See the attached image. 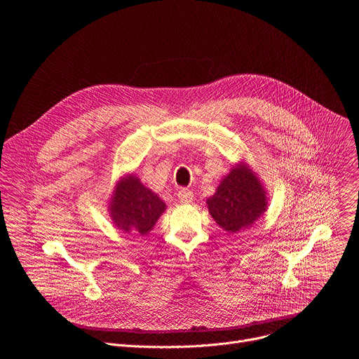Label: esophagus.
Here are the masks:
<instances>
[{"label":"esophagus","mask_w":359,"mask_h":359,"mask_svg":"<svg viewBox=\"0 0 359 359\" xmlns=\"http://www.w3.org/2000/svg\"><path fill=\"white\" fill-rule=\"evenodd\" d=\"M177 197L182 203H191L193 198H194V194L191 190L189 189H180L179 193H177Z\"/></svg>","instance_id":"obj_1"}]
</instances>
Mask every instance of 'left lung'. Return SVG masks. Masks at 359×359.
I'll return each instance as SVG.
<instances>
[{
    "label": "left lung",
    "instance_id": "8db88e82",
    "mask_svg": "<svg viewBox=\"0 0 359 359\" xmlns=\"http://www.w3.org/2000/svg\"><path fill=\"white\" fill-rule=\"evenodd\" d=\"M215 222L229 233L250 229L269 209L266 186L244 161L236 163L208 198Z\"/></svg>",
    "mask_w": 359,
    "mask_h": 359
}]
</instances>
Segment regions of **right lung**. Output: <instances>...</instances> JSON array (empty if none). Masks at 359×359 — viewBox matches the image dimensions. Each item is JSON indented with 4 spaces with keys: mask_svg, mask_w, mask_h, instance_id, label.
I'll return each instance as SVG.
<instances>
[{
    "mask_svg": "<svg viewBox=\"0 0 359 359\" xmlns=\"http://www.w3.org/2000/svg\"><path fill=\"white\" fill-rule=\"evenodd\" d=\"M166 208V203L135 173L121 176L108 198L112 223L118 230L129 234H149Z\"/></svg>",
    "mask_w": 359,
    "mask_h": 359,
    "instance_id": "1",
    "label": "right lung"
}]
</instances>
